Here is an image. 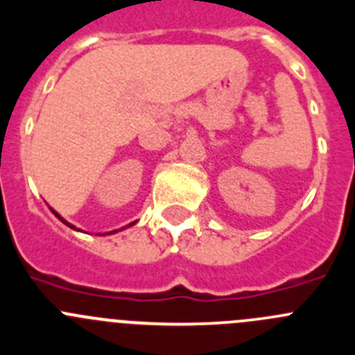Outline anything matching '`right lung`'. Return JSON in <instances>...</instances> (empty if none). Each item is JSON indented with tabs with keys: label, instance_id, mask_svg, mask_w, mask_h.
<instances>
[{
	"label": "right lung",
	"instance_id": "obj_1",
	"mask_svg": "<svg viewBox=\"0 0 355 355\" xmlns=\"http://www.w3.org/2000/svg\"><path fill=\"white\" fill-rule=\"evenodd\" d=\"M53 213H55V215H56V216H58V218H60V220H62V222H64V224H67V222H65V220H64V218H62V216H60V215H58V213H56V211H53ZM67 225H69V227H72V225H71V224H67ZM72 229H74V227H72Z\"/></svg>",
	"mask_w": 355,
	"mask_h": 355
}]
</instances>
